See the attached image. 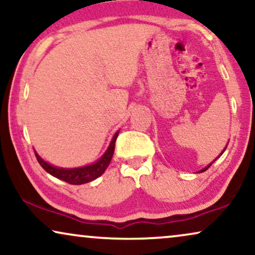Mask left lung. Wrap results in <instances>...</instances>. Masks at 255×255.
Segmentation results:
<instances>
[{
	"label": "left lung",
	"mask_w": 255,
	"mask_h": 255,
	"mask_svg": "<svg viewBox=\"0 0 255 255\" xmlns=\"http://www.w3.org/2000/svg\"><path fill=\"white\" fill-rule=\"evenodd\" d=\"M228 144H229V142H228ZM226 147H228V145H226V146H225V148H224V149H223V151H222V153H221V154H219V155H218V156H217V158H219V156H221V155H222V154H223V153H224V151H225V149H226ZM217 158H216V159H217ZM216 159H215V160H216ZM215 160H214V161H215ZM214 161H212V162H214ZM212 162H211V163H210V165H208V166H207V167H204V168H203V169H201V170H200V172H198V173H202V172H205V170H207V169H208V168H209V167H210V166H211V165H212Z\"/></svg>",
	"instance_id": "8db88e82"
}]
</instances>
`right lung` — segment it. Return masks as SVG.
Returning <instances> with one entry per match:
<instances>
[{
  "mask_svg": "<svg viewBox=\"0 0 255 255\" xmlns=\"http://www.w3.org/2000/svg\"><path fill=\"white\" fill-rule=\"evenodd\" d=\"M118 133H120V131H117L116 133L114 134V137L110 141L109 147L107 148L104 154L101 156L96 162L83 167H76V168H61V167L53 166L51 165V163L46 162L37 154V152L34 153H36V158L38 160V162L40 163V166L43 167L48 174H51L52 176L57 177V179H60L62 181H65V182L71 184H83L90 182V181H94L106 172L107 167L109 166L111 159H113L115 151V142H116Z\"/></svg>",
  "mask_w": 255,
  "mask_h": 255,
  "instance_id": "obj_1",
  "label": "right lung"
}]
</instances>
